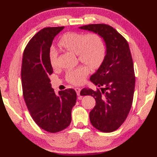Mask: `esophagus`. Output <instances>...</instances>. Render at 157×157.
Here are the masks:
<instances>
[{"label":"esophagus","instance_id":"1","mask_svg":"<svg viewBox=\"0 0 157 157\" xmlns=\"http://www.w3.org/2000/svg\"><path fill=\"white\" fill-rule=\"evenodd\" d=\"M75 91L77 93V95H79V94H80V91H81V89L80 88H78V87H77V88L75 89Z\"/></svg>","mask_w":157,"mask_h":157}]
</instances>
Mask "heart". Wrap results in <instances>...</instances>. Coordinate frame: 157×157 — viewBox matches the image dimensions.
I'll list each match as a JSON object with an SVG mask.
<instances>
[{"instance_id":"1","label":"heart","mask_w":157,"mask_h":157,"mask_svg":"<svg viewBox=\"0 0 157 157\" xmlns=\"http://www.w3.org/2000/svg\"><path fill=\"white\" fill-rule=\"evenodd\" d=\"M57 44L62 48L75 52L80 62L86 63L94 69L102 64L107 52L104 39L95 32H89L85 34L79 32H68L61 36ZM57 52L55 50H50L49 62L52 68L57 66ZM89 73L88 66L81 65L68 71L66 79L72 84H80L84 82Z\"/></svg>"}]
</instances>
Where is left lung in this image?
I'll list each match as a JSON object with an SVG mask.
<instances>
[{"label": "left lung", "mask_w": 157, "mask_h": 157, "mask_svg": "<svg viewBox=\"0 0 157 157\" xmlns=\"http://www.w3.org/2000/svg\"><path fill=\"white\" fill-rule=\"evenodd\" d=\"M79 28L98 33L107 46L105 60L90 78L102 88L95 91L84 88L80 95H91L95 100V106L89 113L92 125L100 132H112L126 120L134 98L135 73L129 44L109 25L90 24Z\"/></svg>", "instance_id": "1"}]
</instances>
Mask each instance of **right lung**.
Masks as SVG:
<instances>
[{"mask_svg":"<svg viewBox=\"0 0 157 157\" xmlns=\"http://www.w3.org/2000/svg\"><path fill=\"white\" fill-rule=\"evenodd\" d=\"M63 28L48 27L38 32L25 47L21 66L23 95L28 109L37 125L50 133L69 126L77 100L73 89L60 91L56 95L48 78L53 73L50 48L53 39Z\"/></svg>","mask_w":157,"mask_h":157,"instance_id":"right-lung-1","label":"right lung"}]
</instances>
